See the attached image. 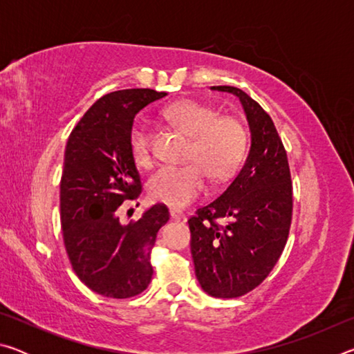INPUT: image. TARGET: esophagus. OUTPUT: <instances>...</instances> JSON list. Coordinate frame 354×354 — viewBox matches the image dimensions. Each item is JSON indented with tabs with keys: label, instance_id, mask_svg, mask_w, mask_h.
<instances>
[{
	"label": "esophagus",
	"instance_id": "esophagus-1",
	"mask_svg": "<svg viewBox=\"0 0 354 354\" xmlns=\"http://www.w3.org/2000/svg\"><path fill=\"white\" fill-rule=\"evenodd\" d=\"M170 215H171V218L176 221L184 220V212L179 211V209H170Z\"/></svg>",
	"mask_w": 354,
	"mask_h": 354
}]
</instances>
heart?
Masks as SVG:
<instances>
[{"label": "heart", "mask_w": 354, "mask_h": 354, "mask_svg": "<svg viewBox=\"0 0 354 354\" xmlns=\"http://www.w3.org/2000/svg\"><path fill=\"white\" fill-rule=\"evenodd\" d=\"M176 129L192 137L187 165L162 167L148 181L151 200L184 207L205 192L206 178L218 184L234 175L247 151V131L241 120L220 115L212 106L183 101L165 111ZM129 149L136 165L153 164V133L145 122H137L129 133Z\"/></svg>", "instance_id": "obj_1"}]
</instances>
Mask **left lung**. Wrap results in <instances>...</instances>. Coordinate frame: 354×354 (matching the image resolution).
Instances as JSON below:
<instances>
[{
	"label": "left lung",
	"mask_w": 354,
	"mask_h": 354,
	"mask_svg": "<svg viewBox=\"0 0 354 354\" xmlns=\"http://www.w3.org/2000/svg\"><path fill=\"white\" fill-rule=\"evenodd\" d=\"M212 88L241 100L251 148L220 196L189 217L190 250L203 290L237 298L256 289L283 254L292 223V179L283 140L261 104L237 87Z\"/></svg>",
	"instance_id": "8db88e82"
}]
</instances>
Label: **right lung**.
<instances>
[{"label":"right lung","instance_id":"obj_1","mask_svg":"<svg viewBox=\"0 0 354 354\" xmlns=\"http://www.w3.org/2000/svg\"><path fill=\"white\" fill-rule=\"evenodd\" d=\"M165 92L127 88L101 97L68 137L61 178V225L71 268L88 289L131 298L153 277L151 250L170 214L158 203L123 225L118 209L137 200L142 181L129 149L136 113Z\"/></svg>","mask_w":354,"mask_h":354}]
</instances>
